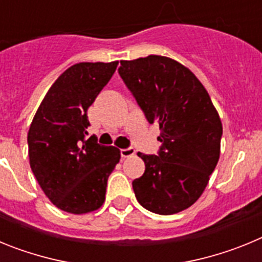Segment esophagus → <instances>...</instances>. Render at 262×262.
Returning a JSON list of instances; mask_svg holds the SVG:
<instances>
[{
  "label": "esophagus",
  "instance_id": "obj_1",
  "mask_svg": "<svg viewBox=\"0 0 262 262\" xmlns=\"http://www.w3.org/2000/svg\"><path fill=\"white\" fill-rule=\"evenodd\" d=\"M135 155V148L128 147V148H123V149H120V156L122 157H129Z\"/></svg>",
  "mask_w": 262,
  "mask_h": 262
}]
</instances>
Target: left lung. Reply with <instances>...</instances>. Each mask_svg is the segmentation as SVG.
Wrapping results in <instances>:
<instances>
[{
    "instance_id": "8db88e82",
    "label": "left lung",
    "mask_w": 262,
    "mask_h": 262,
    "mask_svg": "<svg viewBox=\"0 0 262 262\" xmlns=\"http://www.w3.org/2000/svg\"><path fill=\"white\" fill-rule=\"evenodd\" d=\"M118 73L148 122L160 126L157 154H138L145 170L133 181L136 200L160 215L190 207L221 154L223 128L209 93L186 67L165 56L123 60Z\"/></svg>"
}]
</instances>
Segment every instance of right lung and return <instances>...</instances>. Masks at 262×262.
Segmentation results:
<instances>
[{"label": "right lung", "mask_w": 262, "mask_h": 262, "mask_svg": "<svg viewBox=\"0 0 262 262\" xmlns=\"http://www.w3.org/2000/svg\"><path fill=\"white\" fill-rule=\"evenodd\" d=\"M118 61L78 62L67 69L41 101L27 135L30 166L41 190L60 210L94 211L105 201L115 147L88 138V108L114 75Z\"/></svg>", "instance_id": "obj_1"}]
</instances>
